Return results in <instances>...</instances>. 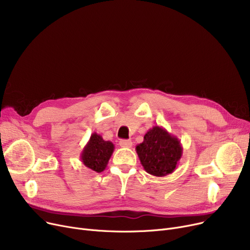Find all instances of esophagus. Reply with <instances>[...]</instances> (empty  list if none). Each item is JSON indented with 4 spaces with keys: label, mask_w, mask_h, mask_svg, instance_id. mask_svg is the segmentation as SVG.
I'll return each mask as SVG.
<instances>
[{
    "label": "esophagus",
    "mask_w": 250,
    "mask_h": 250,
    "mask_svg": "<svg viewBox=\"0 0 250 250\" xmlns=\"http://www.w3.org/2000/svg\"><path fill=\"white\" fill-rule=\"evenodd\" d=\"M118 145H120L123 148H130L133 145V143H132V141H129V140H121L120 143H118Z\"/></svg>",
    "instance_id": "34e87169"
}]
</instances>
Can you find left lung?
<instances>
[{
  "mask_svg": "<svg viewBox=\"0 0 250 250\" xmlns=\"http://www.w3.org/2000/svg\"><path fill=\"white\" fill-rule=\"evenodd\" d=\"M136 151L146 172L162 177L176 169L183 149L177 137L169 134L164 127L155 125L144 136Z\"/></svg>",
  "mask_w": 250,
  "mask_h": 250,
  "instance_id": "left-lung-1",
  "label": "left lung"
}]
</instances>
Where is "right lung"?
<instances>
[{
    "mask_svg": "<svg viewBox=\"0 0 250 250\" xmlns=\"http://www.w3.org/2000/svg\"><path fill=\"white\" fill-rule=\"evenodd\" d=\"M114 151V145L110 141H104L103 138L93 133L81 153V161L89 169L95 172H102Z\"/></svg>",
    "mask_w": 250,
    "mask_h": 250,
    "instance_id": "add662e5",
    "label": "right lung"
}]
</instances>
